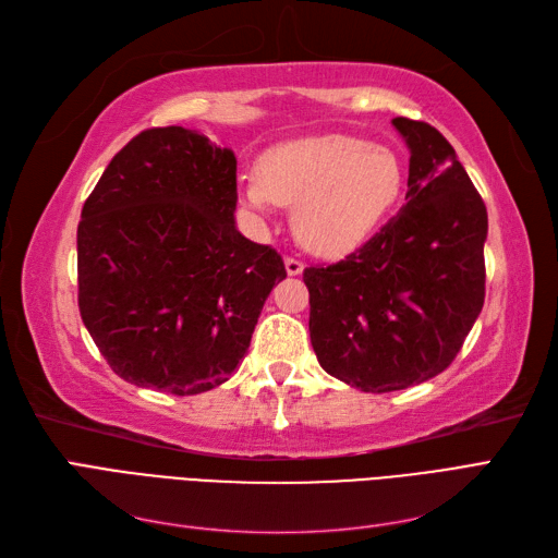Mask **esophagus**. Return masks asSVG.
<instances>
[{"instance_id":"obj_1","label":"esophagus","mask_w":558,"mask_h":558,"mask_svg":"<svg viewBox=\"0 0 558 558\" xmlns=\"http://www.w3.org/2000/svg\"><path fill=\"white\" fill-rule=\"evenodd\" d=\"M283 267H286V275H289V277H298V275H302V269H305V265H302L298 258H286Z\"/></svg>"}]
</instances>
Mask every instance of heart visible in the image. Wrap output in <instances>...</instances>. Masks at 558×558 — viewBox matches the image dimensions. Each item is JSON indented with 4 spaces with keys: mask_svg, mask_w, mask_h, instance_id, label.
Listing matches in <instances>:
<instances>
[{
    "mask_svg": "<svg viewBox=\"0 0 558 558\" xmlns=\"http://www.w3.org/2000/svg\"><path fill=\"white\" fill-rule=\"evenodd\" d=\"M402 162L391 148L347 134L269 146L258 174L242 179V202L267 216L295 205L293 230L318 256H344L369 240L402 193Z\"/></svg>",
    "mask_w": 558,
    "mask_h": 558,
    "instance_id": "b5f03b06",
    "label": "heart"
}]
</instances>
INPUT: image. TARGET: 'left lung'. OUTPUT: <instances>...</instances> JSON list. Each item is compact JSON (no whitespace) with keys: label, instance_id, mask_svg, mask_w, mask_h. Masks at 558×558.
Wrapping results in <instances>:
<instances>
[{"label":"left lung","instance_id":"left-lung-1","mask_svg":"<svg viewBox=\"0 0 558 558\" xmlns=\"http://www.w3.org/2000/svg\"><path fill=\"white\" fill-rule=\"evenodd\" d=\"M391 125L410 150L400 214L344 260L302 275L320 367L365 393L440 375L484 305L480 193L435 128L410 118Z\"/></svg>","mask_w":558,"mask_h":558}]
</instances>
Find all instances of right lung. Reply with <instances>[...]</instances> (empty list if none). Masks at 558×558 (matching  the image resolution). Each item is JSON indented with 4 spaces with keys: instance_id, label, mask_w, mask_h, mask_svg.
Listing matches in <instances>:
<instances>
[{
    "instance_id": "1",
    "label": "right lung",
    "mask_w": 558,
    "mask_h": 558,
    "mask_svg": "<svg viewBox=\"0 0 558 558\" xmlns=\"http://www.w3.org/2000/svg\"><path fill=\"white\" fill-rule=\"evenodd\" d=\"M238 158L189 128L118 150L81 211L78 310L113 373L197 396L246 356L275 283V248L234 223Z\"/></svg>"
}]
</instances>
